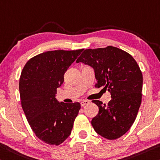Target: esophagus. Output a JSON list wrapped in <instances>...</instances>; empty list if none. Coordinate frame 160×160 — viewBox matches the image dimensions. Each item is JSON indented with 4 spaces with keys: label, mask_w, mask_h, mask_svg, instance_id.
I'll return each instance as SVG.
<instances>
[{
    "label": "esophagus",
    "mask_w": 160,
    "mask_h": 160,
    "mask_svg": "<svg viewBox=\"0 0 160 160\" xmlns=\"http://www.w3.org/2000/svg\"><path fill=\"white\" fill-rule=\"evenodd\" d=\"M89 103H90V102L88 100H82V102H80V105L82 107H83V106L88 105V104H89Z\"/></svg>",
    "instance_id": "1"
}]
</instances>
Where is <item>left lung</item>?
<instances>
[{"mask_svg": "<svg viewBox=\"0 0 160 160\" xmlns=\"http://www.w3.org/2000/svg\"><path fill=\"white\" fill-rule=\"evenodd\" d=\"M93 68L95 87L108 90L111 100L108 105L93 100L99 112L91 124L98 135L115 139L128 132L135 122L142 101L143 78L131 55L118 48L85 50L76 62Z\"/></svg>", "mask_w": 160, "mask_h": 160, "instance_id": "8db88e82", "label": "left lung"}]
</instances>
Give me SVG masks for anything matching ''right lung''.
I'll return each instance as SVG.
<instances>
[{"label":"right lung","instance_id":"add662e5","mask_svg":"<svg viewBox=\"0 0 160 160\" xmlns=\"http://www.w3.org/2000/svg\"><path fill=\"white\" fill-rule=\"evenodd\" d=\"M83 49L53 50L32 58L19 82L22 110L30 128L44 142L59 145L71 134L80 104L59 102L55 95L64 75Z\"/></svg>","mask_w":160,"mask_h":160}]
</instances>
